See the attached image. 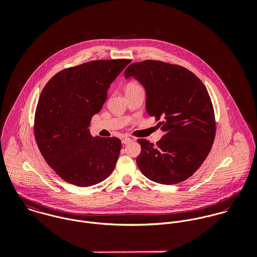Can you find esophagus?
I'll return each instance as SVG.
<instances>
[{"instance_id": "esophagus-1", "label": "esophagus", "mask_w": 257, "mask_h": 257, "mask_svg": "<svg viewBox=\"0 0 257 257\" xmlns=\"http://www.w3.org/2000/svg\"><path fill=\"white\" fill-rule=\"evenodd\" d=\"M131 142H132V140L128 139V138H124V139L121 140V144H122V145H127V144H130Z\"/></svg>"}]
</instances>
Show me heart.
<instances>
[{
	"instance_id": "b5f03b06",
	"label": "heart",
	"mask_w": 257,
	"mask_h": 257,
	"mask_svg": "<svg viewBox=\"0 0 257 257\" xmlns=\"http://www.w3.org/2000/svg\"><path fill=\"white\" fill-rule=\"evenodd\" d=\"M140 87V85H138L137 83H130L127 86H126V89H131V88H138Z\"/></svg>"
}]
</instances>
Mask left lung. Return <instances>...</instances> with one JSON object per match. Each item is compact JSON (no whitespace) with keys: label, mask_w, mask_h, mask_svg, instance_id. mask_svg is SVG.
Returning <instances> with one entry per match:
<instances>
[{"label":"left lung","mask_w":257,"mask_h":257,"mask_svg":"<svg viewBox=\"0 0 257 257\" xmlns=\"http://www.w3.org/2000/svg\"><path fill=\"white\" fill-rule=\"evenodd\" d=\"M134 77L146 89V110L160 120L163 137L154 146L139 140L140 170L149 180L172 185L192 176L208 156L216 134L215 114L202 81L179 65L145 60L131 64L124 78Z\"/></svg>","instance_id":"left-lung-1"}]
</instances>
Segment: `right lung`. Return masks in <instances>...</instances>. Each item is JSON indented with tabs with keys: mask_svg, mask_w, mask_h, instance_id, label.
<instances>
[{
	"mask_svg": "<svg viewBox=\"0 0 257 257\" xmlns=\"http://www.w3.org/2000/svg\"><path fill=\"white\" fill-rule=\"evenodd\" d=\"M130 59L95 60L54 75L37 103L35 136L47 164L66 182L89 187L107 179L117 161V138H93L90 121Z\"/></svg>",
	"mask_w": 257,
	"mask_h": 257,
	"instance_id": "add662e5",
	"label": "right lung"
}]
</instances>
